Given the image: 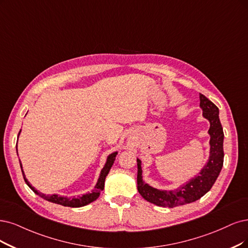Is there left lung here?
<instances>
[{
	"label": "left lung",
	"mask_w": 248,
	"mask_h": 248,
	"mask_svg": "<svg viewBox=\"0 0 248 248\" xmlns=\"http://www.w3.org/2000/svg\"><path fill=\"white\" fill-rule=\"evenodd\" d=\"M200 107L202 115L210 124L208 134L209 140V158L198 176L191 179L186 184L176 190H159L146 184L142 177L141 160L137 158L138 175L137 184L141 196L149 202L162 207H176L184 205L200 199L212 189L217 179L224 163V132L218 118V108L204 95L199 94Z\"/></svg>",
	"instance_id": "obj_1"
}]
</instances>
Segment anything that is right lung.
I'll return each instance as SVG.
<instances>
[{
    "label": "right lung",
    "mask_w": 248,
    "mask_h": 248,
    "mask_svg": "<svg viewBox=\"0 0 248 248\" xmlns=\"http://www.w3.org/2000/svg\"><path fill=\"white\" fill-rule=\"evenodd\" d=\"M21 132V130H20ZM19 132V134H20ZM19 134H18V136H19ZM18 154V153H17ZM116 154H117V151L116 152H113L111 154L108 155L107 157V160H106V163L104 168L102 169V170H101L100 172V176H99V179H98V182L97 184L94 188V190L91 192V193H87V194H84L82 196H78V197H73V198H67V197H63V196H59L57 194H53V195H46V194H43L41 193V192H39L38 190H36L34 187L31 186V183L27 181V179L25 178V175H24V171L22 170V164L20 162V168H21V171H22V175H23V179L25 181V183L27 184V186H29L34 193L36 195L41 196L42 198L46 199L50 201V202H53V203H57V204H60V205H63V206H70V207H81V206H85L91 202H93V201H95L99 195H100V192L102 191L104 189V183H105V178L106 176L108 175V172L110 170V169H111L112 164L115 160V157H116Z\"/></svg>",
    "instance_id": "1"
}]
</instances>
